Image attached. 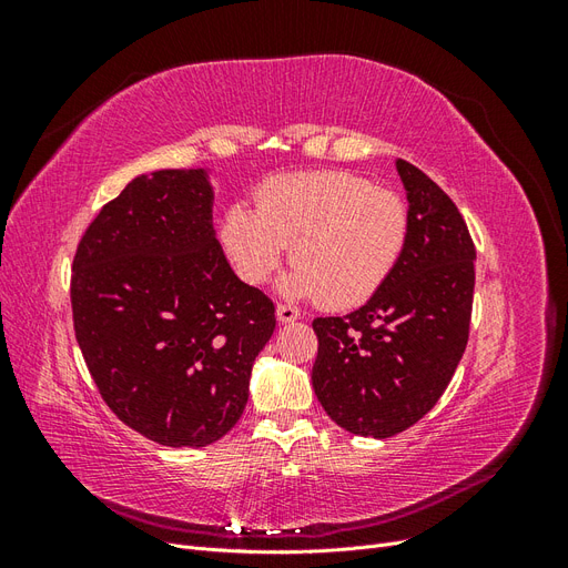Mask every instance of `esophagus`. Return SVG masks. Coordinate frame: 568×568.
I'll return each instance as SVG.
<instances>
[{
    "label": "esophagus",
    "instance_id": "1",
    "mask_svg": "<svg viewBox=\"0 0 568 568\" xmlns=\"http://www.w3.org/2000/svg\"><path fill=\"white\" fill-rule=\"evenodd\" d=\"M301 317V313L296 311V307H291V305H277V320H280V324H291V322H296Z\"/></svg>",
    "mask_w": 568,
    "mask_h": 568
}]
</instances>
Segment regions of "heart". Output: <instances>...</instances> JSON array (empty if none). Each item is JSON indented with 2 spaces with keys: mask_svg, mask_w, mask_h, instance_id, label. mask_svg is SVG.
<instances>
[{
  "mask_svg": "<svg viewBox=\"0 0 568 568\" xmlns=\"http://www.w3.org/2000/svg\"><path fill=\"white\" fill-rule=\"evenodd\" d=\"M222 213L217 242L236 277L265 284L291 253L280 291L346 311L369 301L398 265L409 236L400 196L341 170L274 178Z\"/></svg>",
  "mask_w": 568,
  "mask_h": 568,
  "instance_id": "b5f03b06",
  "label": "heart"
}]
</instances>
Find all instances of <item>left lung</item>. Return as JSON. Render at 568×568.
<instances>
[{
	"label": "left lung",
	"instance_id": "obj_1",
	"mask_svg": "<svg viewBox=\"0 0 568 568\" xmlns=\"http://www.w3.org/2000/svg\"><path fill=\"white\" fill-rule=\"evenodd\" d=\"M409 236L384 286L357 311L317 317L313 388L355 436L390 438L448 388L467 348L476 248L457 205L419 168L395 161Z\"/></svg>",
	"mask_w": 568,
	"mask_h": 568
}]
</instances>
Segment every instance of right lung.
<instances>
[{
	"label": "right lung",
	"instance_id": "right-lung-1",
	"mask_svg": "<svg viewBox=\"0 0 568 568\" xmlns=\"http://www.w3.org/2000/svg\"><path fill=\"white\" fill-rule=\"evenodd\" d=\"M211 173L136 175L73 261L75 338L101 398L168 448H203L239 422L277 324L272 301L220 248Z\"/></svg>",
	"mask_w": 568,
	"mask_h": 568
}]
</instances>
